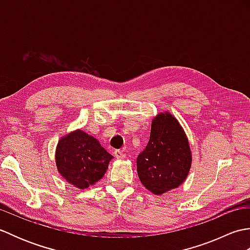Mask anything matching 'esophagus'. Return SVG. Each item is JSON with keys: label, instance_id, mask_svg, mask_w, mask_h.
<instances>
[{"label": "esophagus", "instance_id": "esophagus-1", "mask_svg": "<svg viewBox=\"0 0 250 250\" xmlns=\"http://www.w3.org/2000/svg\"><path fill=\"white\" fill-rule=\"evenodd\" d=\"M114 155H115V158L116 159H125V153L124 151L121 150H115L114 151Z\"/></svg>", "mask_w": 250, "mask_h": 250}]
</instances>
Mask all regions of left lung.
<instances>
[{
  "mask_svg": "<svg viewBox=\"0 0 250 250\" xmlns=\"http://www.w3.org/2000/svg\"><path fill=\"white\" fill-rule=\"evenodd\" d=\"M192 155L178 120L168 111L151 122L149 142L136 160L143 186L156 195L178 188L187 178Z\"/></svg>",
  "mask_w": 250,
  "mask_h": 250,
  "instance_id": "8db88e82",
  "label": "left lung"
}]
</instances>
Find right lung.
<instances>
[{
  "label": "right lung",
  "mask_w": 250,
  "mask_h": 250,
  "mask_svg": "<svg viewBox=\"0 0 250 250\" xmlns=\"http://www.w3.org/2000/svg\"><path fill=\"white\" fill-rule=\"evenodd\" d=\"M111 159L100 142L83 130L63 136L56 149V164L61 176L82 190L104 176Z\"/></svg>",
  "instance_id": "1"
}]
</instances>
